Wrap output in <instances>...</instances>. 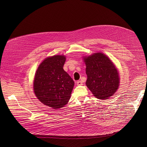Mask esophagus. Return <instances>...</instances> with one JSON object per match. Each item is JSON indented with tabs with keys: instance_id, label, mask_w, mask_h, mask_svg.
Instances as JSON below:
<instances>
[{
	"instance_id": "obj_1",
	"label": "esophagus",
	"mask_w": 147,
	"mask_h": 147,
	"mask_svg": "<svg viewBox=\"0 0 147 147\" xmlns=\"http://www.w3.org/2000/svg\"><path fill=\"white\" fill-rule=\"evenodd\" d=\"M76 85L78 86H79V85H83V83L81 80H78L76 82Z\"/></svg>"
}]
</instances>
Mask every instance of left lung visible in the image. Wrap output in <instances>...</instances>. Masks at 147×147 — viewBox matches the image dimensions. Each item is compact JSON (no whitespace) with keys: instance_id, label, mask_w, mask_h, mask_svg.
Listing matches in <instances>:
<instances>
[{"instance_id":"8db88e82","label":"left lung","mask_w":147,"mask_h":147,"mask_svg":"<svg viewBox=\"0 0 147 147\" xmlns=\"http://www.w3.org/2000/svg\"><path fill=\"white\" fill-rule=\"evenodd\" d=\"M86 64V85L99 99H108L115 94L120 84V77L115 65L103 53H94L84 57Z\"/></svg>"}]
</instances>
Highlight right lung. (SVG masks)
Segmentation results:
<instances>
[{"label":"right lung","instance_id":"1","mask_svg":"<svg viewBox=\"0 0 147 147\" xmlns=\"http://www.w3.org/2000/svg\"><path fill=\"white\" fill-rule=\"evenodd\" d=\"M65 61V57L59 55L45 58L34 76L33 88L37 99L54 109L68 103L75 84L63 69Z\"/></svg>","mask_w":147,"mask_h":147}]
</instances>
